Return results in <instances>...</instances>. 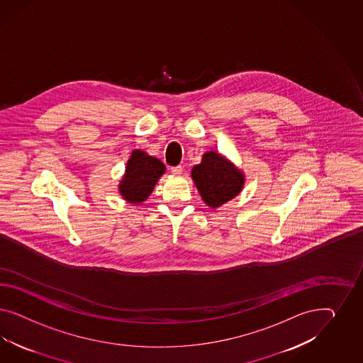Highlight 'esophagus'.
I'll return each instance as SVG.
<instances>
[{
  "label": "esophagus",
  "instance_id": "obj_1",
  "mask_svg": "<svg viewBox=\"0 0 363 363\" xmlns=\"http://www.w3.org/2000/svg\"><path fill=\"white\" fill-rule=\"evenodd\" d=\"M182 170H184V169H182V166L181 165L173 166V167H172V173H174V174H181Z\"/></svg>",
  "mask_w": 363,
  "mask_h": 363
}]
</instances>
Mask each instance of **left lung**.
I'll return each instance as SVG.
<instances>
[{
  "instance_id": "8db88e82",
  "label": "left lung",
  "mask_w": 363,
  "mask_h": 363,
  "mask_svg": "<svg viewBox=\"0 0 363 363\" xmlns=\"http://www.w3.org/2000/svg\"><path fill=\"white\" fill-rule=\"evenodd\" d=\"M193 181L202 199L218 208L235 197L243 186V174L220 154L208 152L191 170Z\"/></svg>"
}]
</instances>
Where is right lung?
<instances>
[{
	"instance_id": "right-lung-1",
	"label": "right lung",
	"mask_w": 363,
	"mask_h": 363,
	"mask_svg": "<svg viewBox=\"0 0 363 363\" xmlns=\"http://www.w3.org/2000/svg\"><path fill=\"white\" fill-rule=\"evenodd\" d=\"M164 173L165 166L160 160L141 150H134L120 184L122 197L132 203L143 202L150 196L154 185Z\"/></svg>"
}]
</instances>
